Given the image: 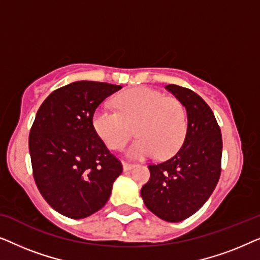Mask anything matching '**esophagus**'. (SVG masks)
Instances as JSON below:
<instances>
[{"instance_id": "esophagus-1", "label": "esophagus", "mask_w": 260, "mask_h": 260, "mask_svg": "<svg viewBox=\"0 0 260 260\" xmlns=\"http://www.w3.org/2000/svg\"><path fill=\"white\" fill-rule=\"evenodd\" d=\"M135 166H136V165H135V163H130V162H123V169H124V172H127V170L133 169Z\"/></svg>"}]
</instances>
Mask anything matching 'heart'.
I'll list each match as a JSON object with an SVG mask.
<instances>
[{
	"label": "heart",
	"mask_w": 260,
	"mask_h": 260,
	"mask_svg": "<svg viewBox=\"0 0 260 260\" xmlns=\"http://www.w3.org/2000/svg\"><path fill=\"white\" fill-rule=\"evenodd\" d=\"M118 111L99 106L92 115V125L109 148L122 149L131 137V126L136 125L138 140L127 150L133 158L157 154L159 158L175 155L187 136L188 118L179 99L166 97L150 87H135L124 91L115 99Z\"/></svg>",
	"instance_id": "b5f03b06"
}]
</instances>
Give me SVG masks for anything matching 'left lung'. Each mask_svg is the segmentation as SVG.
<instances>
[{"mask_svg":"<svg viewBox=\"0 0 260 260\" xmlns=\"http://www.w3.org/2000/svg\"><path fill=\"white\" fill-rule=\"evenodd\" d=\"M166 88L187 110V136L173 157L148 166L150 179L141 195L155 215L179 222L198 212L216 187L221 173L222 137L214 113L200 95L174 84Z\"/></svg>","mask_w":260,"mask_h":260,"instance_id":"left-lung-1","label":"left lung"}]
</instances>
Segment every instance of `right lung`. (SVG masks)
<instances>
[{"mask_svg":"<svg viewBox=\"0 0 260 260\" xmlns=\"http://www.w3.org/2000/svg\"><path fill=\"white\" fill-rule=\"evenodd\" d=\"M122 88L76 81L53 91L29 133V154L38 189L48 205L71 219H83L108 202L123 172L92 125L99 104Z\"/></svg>","mask_w":260,"mask_h":260,"instance_id":"1","label":"right lung"}]
</instances>
